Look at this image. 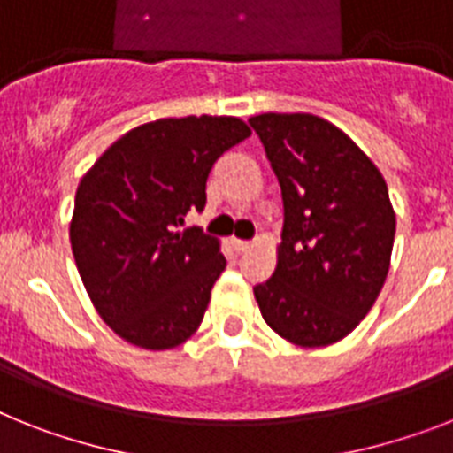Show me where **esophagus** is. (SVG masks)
<instances>
[{
    "label": "esophagus",
    "instance_id": "1",
    "mask_svg": "<svg viewBox=\"0 0 453 453\" xmlns=\"http://www.w3.org/2000/svg\"><path fill=\"white\" fill-rule=\"evenodd\" d=\"M231 245H234V250L238 254H242V252H248L250 248H252V242H248V241H238V238H234V241H231Z\"/></svg>",
    "mask_w": 453,
    "mask_h": 453
}]
</instances>
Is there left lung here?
Instances as JSON below:
<instances>
[{
    "label": "left lung",
    "mask_w": 453,
    "mask_h": 453,
    "mask_svg": "<svg viewBox=\"0 0 453 453\" xmlns=\"http://www.w3.org/2000/svg\"><path fill=\"white\" fill-rule=\"evenodd\" d=\"M285 203L278 266L254 298L268 326L301 347L349 335L387 280L395 212L382 173L352 138L310 113L250 118Z\"/></svg>",
    "instance_id": "left-lung-1"
}]
</instances>
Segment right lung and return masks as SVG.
Masks as SVG:
<instances>
[{"mask_svg": "<svg viewBox=\"0 0 453 453\" xmlns=\"http://www.w3.org/2000/svg\"><path fill=\"white\" fill-rule=\"evenodd\" d=\"M250 134L226 115L164 118L118 138L83 175L71 250L96 312L127 342L173 349L199 328L226 259L199 226H178L203 211L212 164Z\"/></svg>", "mask_w": 453, "mask_h": 453, "instance_id": "obj_1", "label": "right lung"}]
</instances>
